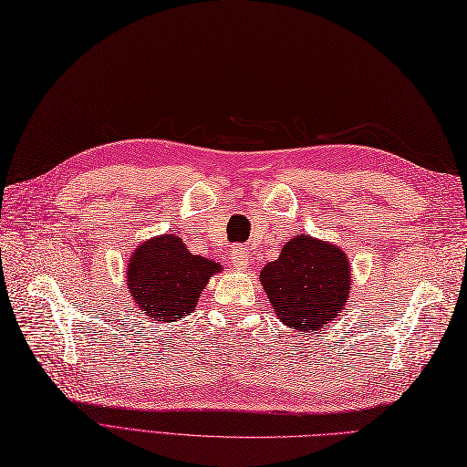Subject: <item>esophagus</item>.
Returning a JSON list of instances; mask_svg holds the SVG:
<instances>
[{
  "label": "esophagus",
  "mask_w": 467,
  "mask_h": 467,
  "mask_svg": "<svg viewBox=\"0 0 467 467\" xmlns=\"http://www.w3.org/2000/svg\"><path fill=\"white\" fill-rule=\"evenodd\" d=\"M230 259H232V265H234L235 269H245V267L249 265V252H247V249H245L244 245H235V247L232 249Z\"/></svg>",
  "instance_id": "1"
}]
</instances>
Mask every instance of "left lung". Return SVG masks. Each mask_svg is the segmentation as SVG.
Segmentation results:
<instances>
[{"label": "left lung", "instance_id": "obj_1", "mask_svg": "<svg viewBox=\"0 0 467 467\" xmlns=\"http://www.w3.org/2000/svg\"><path fill=\"white\" fill-rule=\"evenodd\" d=\"M259 281L281 323L313 333L335 321L347 305L350 265L338 245L301 234L261 269Z\"/></svg>", "mask_w": 467, "mask_h": 467}]
</instances>
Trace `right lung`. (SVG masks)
I'll return each instance as SVG.
<instances>
[{"instance_id": "obj_1", "label": "right lung", "mask_w": 467, "mask_h": 467, "mask_svg": "<svg viewBox=\"0 0 467 467\" xmlns=\"http://www.w3.org/2000/svg\"><path fill=\"white\" fill-rule=\"evenodd\" d=\"M218 271L220 264L190 254L182 237L166 234L134 249L127 267V287L139 311L152 321L172 323L196 309L200 293Z\"/></svg>"}]
</instances>
